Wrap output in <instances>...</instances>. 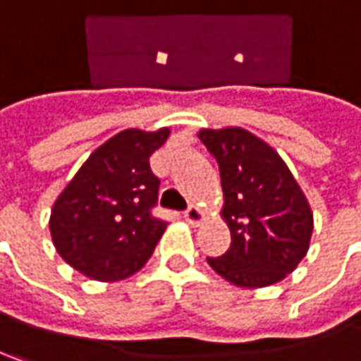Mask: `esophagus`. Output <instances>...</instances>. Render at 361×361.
I'll return each mask as SVG.
<instances>
[{
    "label": "esophagus",
    "mask_w": 361,
    "mask_h": 361,
    "mask_svg": "<svg viewBox=\"0 0 361 361\" xmlns=\"http://www.w3.org/2000/svg\"><path fill=\"white\" fill-rule=\"evenodd\" d=\"M183 219H185V223L192 224V226H198V224L204 221V212H202L198 206H190L185 212H183Z\"/></svg>",
    "instance_id": "esophagus-1"
}]
</instances>
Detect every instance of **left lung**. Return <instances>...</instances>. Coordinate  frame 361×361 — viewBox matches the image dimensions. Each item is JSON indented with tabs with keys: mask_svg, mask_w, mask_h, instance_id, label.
<instances>
[{
	"mask_svg": "<svg viewBox=\"0 0 361 361\" xmlns=\"http://www.w3.org/2000/svg\"><path fill=\"white\" fill-rule=\"evenodd\" d=\"M198 138L219 163L221 216L231 247L210 267L239 288L278 284L307 255L312 210L284 159L259 137L239 126L202 128Z\"/></svg>",
	"mask_w": 361,
	"mask_h": 361,
	"instance_id": "obj_1",
	"label": "left lung"
}]
</instances>
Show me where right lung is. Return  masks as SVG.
Wrapping results in <instances>:
<instances>
[{
  "mask_svg": "<svg viewBox=\"0 0 361 361\" xmlns=\"http://www.w3.org/2000/svg\"><path fill=\"white\" fill-rule=\"evenodd\" d=\"M169 128H126L87 157L51 210L56 253L79 274L118 282L137 274L155 251L167 224L151 214L159 180L149 159Z\"/></svg>",
  "mask_w": 361,
  "mask_h": 361,
  "instance_id": "obj_1",
  "label": "right lung"
}]
</instances>
